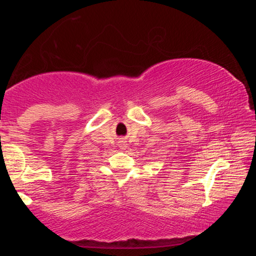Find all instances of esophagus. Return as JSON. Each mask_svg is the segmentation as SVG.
Returning <instances> with one entry per match:
<instances>
[{
  "label": "esophagus",
  "mask_w": 256,
  "mask_h": 256,
  "mask_svg": "<svg viewBox=\"0 0 256 256\" xmlns=\"http://www.w3.org/2000/svg\"><path fill=\"white\" fill-rule=\"evenodd\" d=\"M124 146H126V143L122 142V148H124Z\"/></svg>",
  "instance_id": "34e87169"
}]
</instances>
